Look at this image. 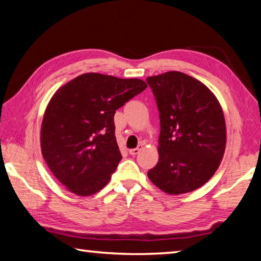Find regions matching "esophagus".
Returning a JSON list of instances; mask_svg holds the SVG:
<instances>
[{"instance_id":"esophagus-1","label":"esophagus","mask_w":261,"mask_h":261,"mask_svg":"<svg viewBox=\"0 0 261 261\" xmlns=\"http://www.w3.org/2000/svg\"><path fill=\"white\" fill-rule=\"evenodd\" d=\"M141 148H143V146L139 145L138 147H137V148H132V149H129V154H130V155H132V156H135V155H137V154L139 153V151L141 150Z\"/></svg>"}]
</instances>
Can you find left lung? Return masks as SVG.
Masks as SVG:
<instances>
[{"mask_svg":"<svg viewBox=\"0 0 261 261\" xmlns=\"http://www.w3.org/2000/svg\"><path fill=\"white\" fill-rule=\"evenodd\" d=\"M160 113L159 162L148 171L168 194L195 191L209 180L226 148V123L219 101L202 82L181 72L146 79Z\"/></svg>","mask_w":261,"mask_h":261,"instance_id":"1","label":"left lung"}]
</instances>
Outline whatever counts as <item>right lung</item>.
Instances as JSON below:
<instances>
[{"mask_svg": "<svg viewBox=\"0 0 261 261\" xmlns=\"http://www.w3.org/2000/svg\"><path fill=\"white\" fill-rule=\"evenodd\" d=\"M146 88L138 79L87 73L54 94L42 121L41 149L68 191L88 196L108 184L122 159L115 112Z\"/></svg>", "mask_w": 261, "mask_h": 261, "instance_id": "obj_1", "label": "right lung"}]
</instances>
